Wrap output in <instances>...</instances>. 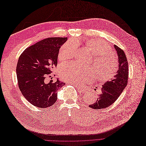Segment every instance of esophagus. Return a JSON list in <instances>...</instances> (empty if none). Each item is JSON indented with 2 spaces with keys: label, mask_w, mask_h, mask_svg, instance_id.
I'll list each match as a JSON object with an SVG mask.
<instances>
[{
  "label": "esophagus",
  "mask_w": 146,
  "mask_h": 146,
  "mask_svg": "<svg viewBox=\"0 0 146 146\" xmlns=\"http://www.w3.org/2000/svg\"><path fill=\"white\" fill-rule=\"evenodd\" d=\"M68 84H73L74 85L78 87V89L79 90V91L80 92H82V93H85L86 92V90L85 89V88H83V87H79V86H76V84H72V83H68Z\"/></svg>",
  "instance_id": "1"
}]
</instances>
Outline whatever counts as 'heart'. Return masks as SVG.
Wrapping results in <instances>:
<instances>
[{
    "instance_id": "obj_1",
    "label": "heart",
    "mask_w": 146,
    "mask_h": 146,
    "mask_svg": "<svg viewBox=\"0 0 146 146\" xmlns=\"http://www.w3.org/2000/svg\"><path fill=\"white\" fill-rule=\"evenodd\" d=\"M78 43L76 40H69L62 45L58 52L60 60H67L73 58L77 52ZM86 47L96 55L95 67L80 66L76 63H68L62 65L59 70L61 78L68 83L80 85L88 81H92L97 69V76L103 82L111 79L118 68V62L116 55L110 46L105 41L91 39L86 41Z\"/></svg>"
}]
</instances>
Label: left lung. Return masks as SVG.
<instances>
[{
    "label": "left lung",
    "mask_w": 146,
    "mask_h": 146,
    "mask_svg": "<svg viewBox=\"0 0 146 146\" xmlns=\"http://www.w3.org/2000/svg\"><path fill=\"white\" fill-rule=\"evenodd\" d=\"M118 56V70L110 81L105 82L101 88V94L96 103L89 106L94 109H102L110 106L119 97L127 85L128 79V63L123 50L114 45Z\"/></svg>",
    "instance_id": "8db88e82"
}]
</instances>
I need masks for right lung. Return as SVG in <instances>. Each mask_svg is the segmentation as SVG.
<instances>
[{
    "label": "right lung",
    "mask_w": 146,
    "mask_h": 146,
    "mask_svg": "<svg viewBox=\"0 0 146 146\" xmlns=\"http://www.w3.org/2000/svg\"><path fill=\"white\" fill-rule=\"evenodd\" d=\"M67 37H49L25 49L18 58L17 76L23 96L32 105L46 108L57 100V92L65 83L57 79L46 84L47 74L57 65L59 50Z\"/></svg>",
    "instance_id": "add662e5"
}]
</instances>
